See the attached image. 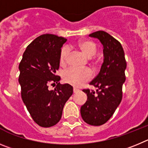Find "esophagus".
<instances>
[{
  "instance_id": "esophagus-1",
  "label": "esophagus",
  "mask_w": 148,
  "mask_h": 148,
  "mask_svg": "<svg viewBox=\"0 0 148 148\" xmlns=\"http://www.w3.org/2000/svg\"><path fill=\"white\" fill-rule=\"evenodd\" d=\"M73 91H74V94H76V93L79 92V89L76 88H74V89H73Z\"/></svg>"
}]
</instances>
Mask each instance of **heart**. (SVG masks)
I'll use <instances>...</instances> for the list:
<instances>
[{
    "instance_id": "heart-1",
    "label": "heart",
    "mask_w": 148,
    "mask_h": 148,
    "mask_svg": "<svg viewBox=\"0 0 148 148\" xmlns=\"http://www.w3.org/2000/svg\"><path fill=\"white\" fill-rule=\"evenodd\" d=\"M77 46L82 52L88 58H91L97 53V46L92 41L82 40L79 41ZM69 53V51L67 47H63L61 49L60 53V62L62 66H64L67 62ZM92 74L89 69H80L77 68H70L62 74V79L64 82L75 87L82 86L85 82L90 80Z\"/></svg>"
}]
</instances>
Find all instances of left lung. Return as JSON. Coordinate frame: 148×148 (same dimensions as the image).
Here are the masks:
<instances>
[{
    "mask_svg": "<svg viewBox=\"0 0 148 148\" xmlns=\"http://www.w3.org/2000/svg\"><path fill=\"white\" fill-rule=\"evenodd\" d=\"M103 46V63L98 75L90 82L97 88L90 91L84 89L87 101L81 106L82 118L90 125L99 126L112 116L122 98V85L125 81L126 64L122 45L108 33L98 31L89 34Z\"/></svg>",
    "mask_w": 148,
    "mask_h": 148,
    "instance_id": "left-lung-1",
    "label": "left lung"
}]
</instances>
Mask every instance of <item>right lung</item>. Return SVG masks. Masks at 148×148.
<instances>
[{
	"label": "right lung",
	"mask_w": 148,
	"mask_h": 148,
	"mask_svg": "<svg viewBox=\"0 0 148 148\" xmlns=\"http://www.w3.org/2000/svg\"><path fill=\"white\" fill-rule=\"evenodd\" d=\"M66 40L54 34L39 36L27 46L19 64L23 102L33 120L41 127H51L60 120L65 104L73 94L72 86L61 85L60 77L54 74ZM49 83L57 84L54 90H48Z\"/></svg>",
	"instance_id": "add662e5"
}]
</instances>
